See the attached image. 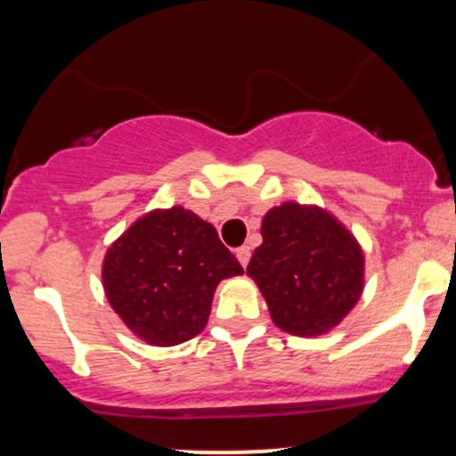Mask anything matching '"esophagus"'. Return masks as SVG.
Masks as SVG:
<instances>
[{
    "mask_svg": "<svg viewBox=\"0 0 456 456\" xmlns=\"http://www.w3.org/2000/svg\"><path fill=\"white\" fill-rule=\"evenodd\" d=\"M250 255H252V252H250V248H248V246L239 248V250H237V259H239V263H241L243 267H246L248 261H250Z\"/></svg>",
    "mask_w": 456,
    "mask_h": 456,
    "instance_id": "1",
    "label": "esophagus"
}]
</instances>
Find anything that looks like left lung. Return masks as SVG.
<instances>
[{
	"label": "left lung",
	"instance_id": "obj_1",
	"mask_svg": "<svg viewBox=\"0 0 456 456\" xmlns=\"http://www.w3.org/2000/svg\"><path fill=\"white\" fill-rule=\"evenodd\" d=\"M261 234L246 274L274 325L303 338L340 325L364 289V252L354 232L321 206L283 201L263 215Z\"/></svg>",
	"mask_w": 456,
	"mask_h": 456
}]
</instances>
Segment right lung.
Instances as JSON below:
<instances>
[{
    "label": "right lung",
    "instance_id": "1",
    "mask_svg": "<svg viewBox=\"0 0 456 456\" xmlns=\"http://www.w3.org/2000/svg\"><path fill=\"white\" fill-rule=\"evenodd\" d=\"M243 274L213 224L184 206L135 219L107 248L102 288L134 336L175 346L204 331L217 285Z\"/></svg>",
    "mask_w": 456,
    "mask_h": 456
}]
</instances>
